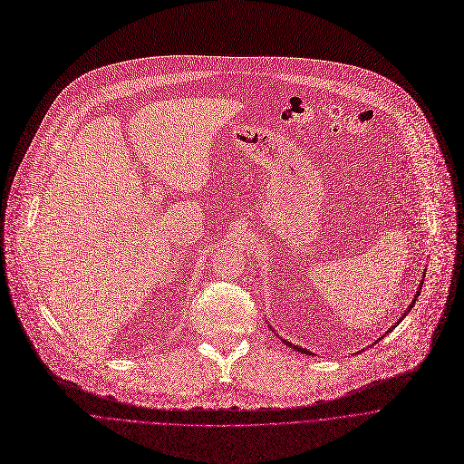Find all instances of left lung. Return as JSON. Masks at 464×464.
<instances>
[{"instance_id":"8db88e82","label":"left lung","mask_w":464,"mask_h":464,"mask_svg":"<svg viewBox=\"0 0 464 464\" xmlns=\"http://www.w3.org/2000/svg\"><path fill=\"white\" fill-rule=\"evenodd\" d=\"M422 277H424V274H422ZM422 284H424V280H420V284H419V287H417V295H415V298H413V300H411V304H410V307H408V309H406V313H404V314H402V316H401V318H399V322H397V324H395V325H392V327H390V331H392V329H395V327H397V325H399V324H401V322H402V320H404V316H406V314H408V313H410V311H411V307H413V305H415V302H417V296H419V295H420V289H422ZM272 331H274V329H272ZM390 331H388V333H390ZM274 333H276V331H274ZM381 338H382V336H381ZM282 340H284V338H282ZM284 342H285V343H287V345H291V347H293V349H296V351H300V353H305V354H307V353H309V351H307V349H304V347H298V345H295V343H291V342H287V340H284ZM311 354H313V353H311Z\"/></svg>"}]
</instances>
